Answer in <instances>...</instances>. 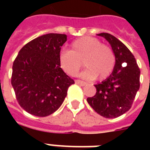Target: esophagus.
Wrapping results in <instances>:
<instances>
[{
  "instance_id": "34e87169",
  "label": "esophagus",
  "mask_w": 150,
  "mask_h": 150,
  "mask_svg": "<svg viewBox=\"0 0 150 150\" xmlns=\"http://www.w3.org/2000/svg\"><path fill=\"white\" fill-rule=\"evenodd\" d=\"M75 83L78 85H80V86H85V85L87 84V83L82 81V80H75Z\"/></svg>"
}]
</instances>
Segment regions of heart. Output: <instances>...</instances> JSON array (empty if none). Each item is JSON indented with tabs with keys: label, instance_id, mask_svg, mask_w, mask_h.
I'll return each mask as SVG.
<instances>
[{
	"label": "heart",
	"instance_id": "1",
	"mask_svg": "<svg viewBox=\"0 0 150 150\" xmlns=\"http://www.w3.org/2000/svg\"><path fill=\"white\" fill-rule=\"evenodd\" d=\"M60 67L70 75H75L83 66L87 67L82 76L87 79L97 77L104 80L109 77L116 66V58L109 46L93 37H83L71 45V50H62L59 55Z\"/></svg>",
	"mask_w": 150,
	"mask_h": 150
}]
</instances>
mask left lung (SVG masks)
Masks as SVG:
<instances>
[{
  "label": "left lung",
  "instance_id": "obj_1",
  "mask_svg": "<svg viewBox=\"0 0 150 150\" xmlns=\"http://www.w3.org/2000/svg\"><path fill=\"white\" fill-rule=\"evenodd\" d=\"M112 46L116 66L109 77L95 85L96 93L87 99L88 103L100 116L116 118L130 109L140 88V69L127 46L112 34L101 33Z\"/></svg>",
  "mask_w": 150,
  "mask_h": 150
}]
</instances>
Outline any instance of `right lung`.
<instances>
[{"label": "right lung", "mask_w": 150, "mask_h": 150, "mask_svg": "<svg viewBox=\"0 0 150 150\" xmlns=\"http://www.w3.org/2000/svg\"><path fill=\"white\" fill-rule=\"evenodd\" d=\"M67 35L47 34L25 44L13 64L11 83L18 104L37 116H47L62 105L74 80L59 61Z\"/></svg>", "instance_id": "right-lung-1"}]
</instances>
